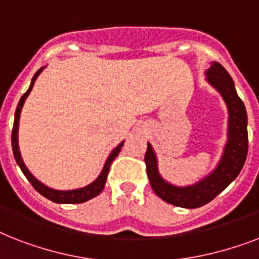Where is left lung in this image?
<instances>
[{"mask_svg": "<svg viewBox=\"0 0 259 259\" xmlns=\"http://www.w3.org/2000/svg\"><path fill=\"white\" fill-rule=\"evenodd\" d=\"M207 80L222 94L229 107L230 115L229 141L226 144L225 153L217 169L197 184L181 188L162 180L150 144H148L145 153L146 173L154 193L166 203L184 208H197L215 199L222 191L229 187L231 181L235 180L247 157V114L243 102L235 91L233 79L225 70V67L213 62L207 71Z\"/></svg>", "mask_w": 259, "mask_h": 259, "instance_id": "1", "label": "left lung"}]
</instances>
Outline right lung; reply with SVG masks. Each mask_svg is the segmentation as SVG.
<instances>
[{
	"instance_id": "add662e5",
	"label": "right lung",
	"mask_w": 259,
	"mask_h": 259,
	"mask_svg": "<svg viewBox=\"0 0 259 259\" xmlns=\"http://www.w3.org/2000/svg\"><path fill=\"white\" fill-rule=\"evenodd\" d=\"M44 68V67H42ZM42 68L34 74L33 79H32V82H30V86L24 95L21 97L20 102H18L17 109H16V114H14V123H13V130H12V149H13V154L14 158H16V162L18 164V166L21 168L22 173L25 175V177L28 179L30 184L33 185V188L37 191L38 193H41L42 196L47 197V199H50V200L55 201V203H64V204H75V203H83V201H87L90 199H93V197L98 196L99 193L102 192V189L105 188V183L106 179H107V173H109L110 165H111V162L113 160L118 156V153L121 152L122 145H123V142H121L119 145L115 148V149L110 153L109 158H107V161H106L105 166H103V169H102L101 175L98 176V179L94 183H91L90 185L84 187V188H79V189H72V191H56V189L48 188L47 185H44L42 183L37 180V179H34L32 176V173L28 170V168L25 166L24 161H22L21 154H20V150H18V141H17V134H18V121H20V114H21V109L22 106H24V102H25L26 97L29 95L30 90L33 87L34 80L37 79V76L40 75V72L42 71Z\"/></svg>"
}]
</instances>
